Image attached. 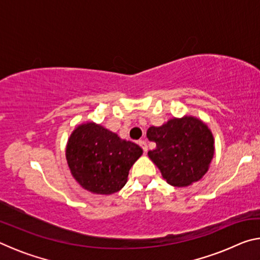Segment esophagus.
Returning <instances> with one entry per match:
<instances>
[{
  "label": "esophagus",
  "instance_id": "esophagus-1",
  "mask_svg": "<svg viewBox=\"0 0 260 260\" xmlns=\"http://www.w3.org/2000/svg\"><path fill=\"white\" fill-rule=\"evenodd\" d=\"M139 144L141 146V148L143 149V151L144 152H147L148 151V146H147V142L144 140H140L139 141Z\"/></svg>",
  "mask_w": 260,
  "mask_h": 260
}]
</instances>
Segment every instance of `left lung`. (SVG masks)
I'll return each instance as SVG.
<instances>
[{
	"label": "left lung",
	"mask_w": 260,
	"mask_h": 260,
	"mask_svg": "<svg viewBox=\"0 0 260 260\" xmlns=\"http://www.w3.org/2000/svg\"><path fill=\"white\" fill-rule=\"evenodd\" d=\"M147 138L156 143V149L148 156L171 186H190L209 171L214 138L200 118L190 114L173 117L161 126L149 127Z\"/></svg>",
	"instance_id": "left-lung-1"
}]
</instances>
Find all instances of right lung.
Here are the masks:
<instances>
[{"instance_id": "right-lung-1", "label": "right lung", "mask_w": 260, "mask_h": 260, "mask_svg": "<svg viewBox=\"0 0 260 260\" xmlns=\"http://www.w3.org/2000/svg\"><path fill=\"white\" fill-rule=\"evenodd\" d=\"M142 153L138 144L94 121L78 125L65 150L72 177L83 189L98 195L119 191Z\"/></svg>"}]
</instances>
